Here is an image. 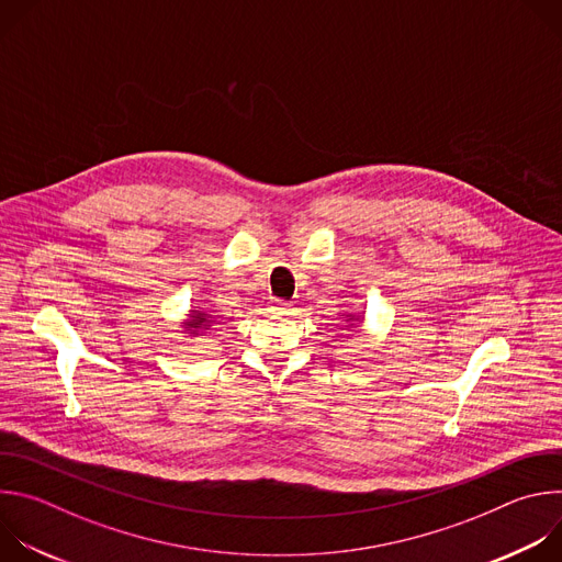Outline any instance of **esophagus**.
<instances>
[{"label":"esophagus","instance_id":"esophagus-1","mask_svg":"<svg viewBox=\"0 0 562 562\" xmlns=\"http://www.w3.org/2000/svg\"><path fill=\"white\" fill-rule=\"evenodd\" d=\"M269 311H273V313H278V315H289V313L293 311V304H289V302H284V300H271V302H269Z\"/></svg>","mask_w":562,"mask_h":562}]
</instances>
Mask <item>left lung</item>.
Returning a JSON list of instances; mask_svg holds the SVG:
<instances>
[{
  "mask_svg": "<svg viewBox=\"0 0 562 562\" xmlns=\"http://www.w3.org/2000/svg\"><path fill=\"white\" fill-rule=\"evenodd\" d=\"M347 323H360V315H347Z\"/></svg>",
  "mask_w": 562,
  "mask_h": 562,
  "instance_id": "obj_1",
  "label": "left lung"
}]
</instances>
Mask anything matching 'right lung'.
I'll use <instances>...</instances> for the list:
<instances>
[{"label":"right lung","mask_w":562,"mask_h":562,"mask_svg":"<svg viewBox=\"0 0 562 562\" xmlns=\"http://www.w3.org/2000/svg\"><path fill=\"white\" fill-rule=\"evenodd\" d=\"M213 325H215V319L206 311H191L189 319H184L182 323L184 331H189L193 338L200 336L202 331H209Z\"/></svg>","instance_id":"add662e5"}]
</instances>
